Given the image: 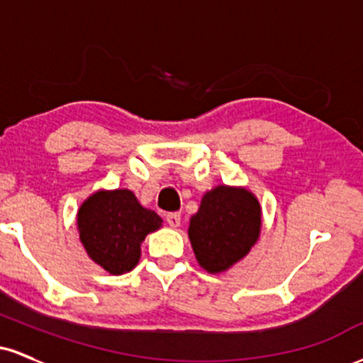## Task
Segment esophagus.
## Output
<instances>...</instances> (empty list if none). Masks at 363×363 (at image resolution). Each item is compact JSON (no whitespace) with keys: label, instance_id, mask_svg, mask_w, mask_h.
<instances>
[{"label":"esophagus","instance_id":"34e87169","mask_svg":"<svg viewBox=\"0 0 363 363\" xmlns=\"http://www.w3.org/2000/svg\"><path fill=\"white\" fill-rule=\"evenodd\" d=\"M165 220H167V223L170 225L172 228H177L179 225H181V213H169L165 216Z\"/></svg>","mask_w":363,"mask_h":363}]
</instances>
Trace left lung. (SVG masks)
<instances>
[{"label":"left lung","instance_id":"left-lung-1","mask_svg":"<svg viewBox=\"0 0 363 363\" xmlns=\"http://www.w3.org/2000/svg\"><path fill=\"white\" fill-rule=\"evenodd\" d=\"M189 240L199 266L222 273L247 256L261 234V206L245 187L216 186L189 220Z\"/></svg>","mask_w":363,"mask_h":363}]
</instances>
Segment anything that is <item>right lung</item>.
<instances>
[{"mask_svg": "<svg viewBox=\"0 0 363 363\" xmlns=\"http://www.w3.org/2000/svg\"><path fill=\"white\" fill-rule=\"evenodd\" d=\"M80 240L90 259L107 273L123 274L138 264L141 242L162 227L155 211L140 205L129 189L97 191L77 215Z\"/></svg>", "mask_w": 363, "mask_h": 363, "instance_id": "right-lung-1", "label": "right lung"}]
</instances>
